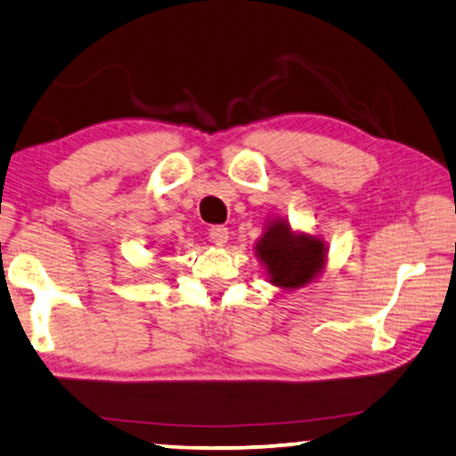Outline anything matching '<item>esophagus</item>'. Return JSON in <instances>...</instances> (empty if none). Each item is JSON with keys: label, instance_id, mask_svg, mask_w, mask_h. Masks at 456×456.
<instances>
[{"label": "esophagus", "instance_id": "esophagus-1", "mask_svg": "<svg viewBox=\"0 0 456 456\" xmlns=\"http://www.w3.org/2000/svg\"><path fill=\"white\" fill-rule=\"evenodd\" d=\"M228 228H224V226H214V228H210L208 230V238H210V242L212 244H216V246H224L228 242Z\"/></svg>", "mask_w": 456, "mask_h": 456}]
</instances>
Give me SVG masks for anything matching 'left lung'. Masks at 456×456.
<instances>
[{
    "mask_svg": "<svg viewBox=\"0 0 456 456\" xmlns=\"http://www.w3.org/2000/svg\"><path fill=\"white\" fill-rule=\"evenodd\" d=\"M255 250L266 268L268 282L285 290L307 287L323 273L327 263L325 242L319 236L295 232L282 218L266 224Z\"/></svg>",
    "mask_w": 456,
    "mask_h": 456,
    "instance_id": "obj_1",
    "label": "left lung"
}]
</instances>
